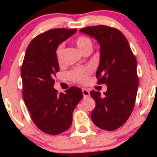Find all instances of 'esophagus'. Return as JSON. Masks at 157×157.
Listing matches in <instances>:
<instances>
[{
	"instance_id": "obj_1",
	"label": "esophagus",
	"mask_w": 157,
	"mask_h": 157,
	"mask_svg": "<svg viewBox=\"0 0 157 157\" xmlns=\"http://www.w3.org/2000/svg\"><path fill=\"white\" fill-rule=\"evenodd\" d=\"M82 94H83V97H88L90 96V91L89 90L86 89H82Z\"/></svg>"
}]
</instances>
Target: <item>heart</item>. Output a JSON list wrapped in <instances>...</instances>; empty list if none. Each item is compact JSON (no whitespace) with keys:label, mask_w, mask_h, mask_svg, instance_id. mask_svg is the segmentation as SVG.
<instances>
[{"label":"heart","mask_w":157,"mask_h":157,"mask_svg":"<svg viewBox=\"0 0 157 157\" xmlns=\"http://www.w3.org/2000/svg\"><path fill=\"white\" fill-rule=\"evenodd\" d=\"M77 46L82 53L88 48H92V42L89 37L86 36H80L75 40ZM64 45L60 44L57 46L56 49V57L58 63L62 62L63 60V54ZM91 70L89 68H77L69 74V77L71 80L78 82H85L87 80Z\"/></svg>","instance_id":"heart-1"}]
</instances>
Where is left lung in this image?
<instances>
[{
  "mask_svg": "<svg viewBox=\"0 0 157 157\" xmlns=\"http://www.w3.org/2000/svg\"><path fill=\"white\" fill-rule=\"evenodd\" d=\"M80 31L96 39L100 45L96 76L98 83L107 86L104 95L90 92L96 102L91 120L103 130H116L125 123L134 107L139 86L136 57L127 39L117 29L100 25Z\"/></svg>",
  "mask_w": 157,
  "mask_h": 157,
  "instance_id": "left-lung-1",
  "label": "left lung"
}]
</instances>
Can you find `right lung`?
Listing matches in <instances>:
<instances>
[{"instance_id":"1","label":"right lung","mask_w":157,"mask_h":157,"mask_svg":"<svg viewBox=\"0 0 157 157\" xmlns=\"http://www.w3.org/2000/svg\"><path fill=\"white\" fill-rule=\"evenodd\" d=\"M77 30L52 29L37 35L23 59V100L34 123L48 134H61L71 127L74 110L83 97L81 89L75 86L65 94L54 89L53 78L60 70L56 49Z\"/></svg>"}]
</instances>
